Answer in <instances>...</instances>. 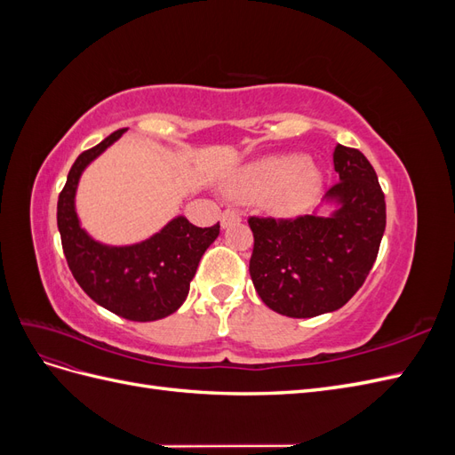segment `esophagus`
Listing matches in <instances>:
<instances>
[{
    "label": "esophagus",
    "instance_id": "34e87169",
    "mask_svg": "<svg viewBox=\"0 0 455 455\" xmlns=\"http://www.w3.org/2000/svg\"><path fill=\"white\" fill-rule=\"evenodd\" d=\"M220 222H222V228H229L233 224H239L241 222V214L237 211L228 209V211H224L222 220H220Z\"/></svg>",
    "mask_w": 455,
    "mask_h": 455
}]
</instances>
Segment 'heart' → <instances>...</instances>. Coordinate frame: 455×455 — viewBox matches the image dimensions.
<instances>
[{
    "label": "heart",
    "mask_w": 455,
    "mask_h": 455,
    "mask_svg": "<svg viewBox=\"0 0 455 455\" xmlns=\"http://www.w3.org/2000/svg\"><path fill=\"white\" fill-rule=\"evenodd\" d=\"M323 174L301 154L269 156L249 163L229 180V194L239 201L266 199L279 218L304 214L321 194Z\"/></svg>",
    "instance_id": "1"
}]
</instances>
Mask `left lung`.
Returning a JSON list of instances; mask_svg holds the SVG:
<instances>
[{"instance_id":"obj_1","label":"left lung","mask_w":455,"mask_h":455,"mask_svg":"<svg viewBox=\"0 0 455 455\" xmlns=\"http://www.w3.org/2000/svg\"><path fill=\"white\" fill-rule=\"evenodd\" d=\"M339 182L328 189L330 214L296 220L249 218L251 277L264 304L292 319L343 307L374 266L385 231V196L370 161L338 144Z\"/></svg>"}]
</instances>
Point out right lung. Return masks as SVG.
I'll return each mask as SVG.
<instances>
[{
	"label": "right lung",
	"instance_id": "add662e5",
	"mask_svg": "<svg viewBox=\"0 0 455 455\" xmlns=\"http://www.w3.org/2000/svg\"><path fill=\"white\" fill-rule=\"evenodd\" d=\"M127 129H119L81 154L59 196L57 224L62 249L77 284L104 309L136 323L159 321L180 307L204 251L220 235V224L197 228L176 216L146 241L112 246L94 241L76 212L79 178Z\"/></svg>",
	"mask_w": 455,
	"mask_h": 455
}]
</instances>
